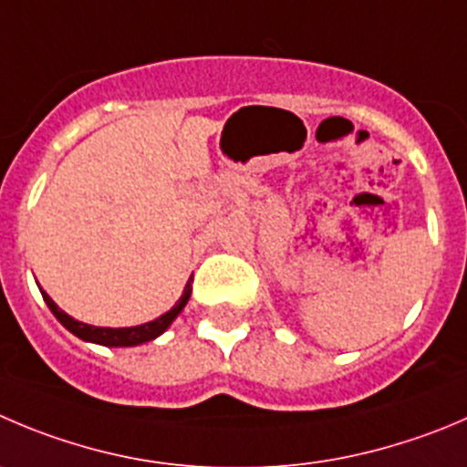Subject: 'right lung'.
Masks as SVG:
<instances>
[{"label": "right lung", "instance_id": "1", "mask_svg": "<svg viewBox=\"0 0 467 467\" xmlns=\"http://www.w3.org/2000/svg\"><path fill=\"white\" fill-rule=\"evenodd\" d=\"M190 291H192V288H190V284H188V286H185V291H183V296H181V300L174 305V307L170 309V312L162 314V317L155 318V321L144 323V326H135V327L87 326V323L75 321V318H70L68 314L61 312V309L55 305V300H52V297L47 296L46 291H41V293H43V300H46L47 307L52 309V314L59 318L61 326L68 327V330L73 332L75 337H79V339L93 341V344H103V346H137V344H144V341L155 339V337H160L164 330H167V327L171 326V321L179 317L181 309H183L185 303L190 300Z\"/></svg>", "mask_w": 467, "mask_h": 467}]
</instances>
